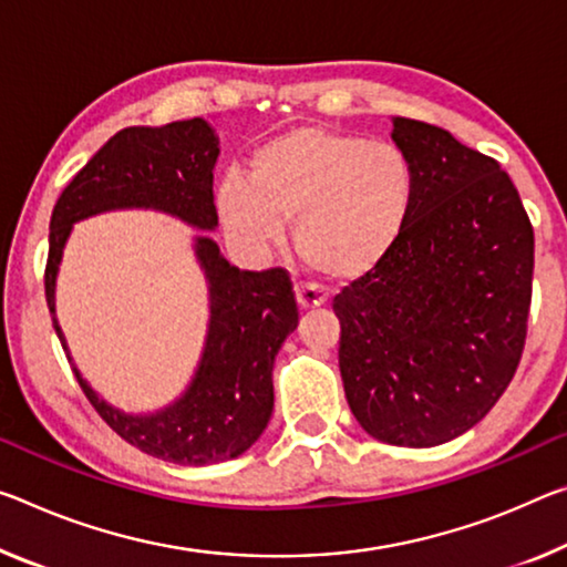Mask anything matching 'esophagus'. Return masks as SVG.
<instances>
[{
  "mask_svg": "<svg viewBox=\"0 0 567 567\" xmlns=\"http://www.w3.org/2000/svg\"><path fill=\"white\" fill-rule=\"evenodd\" d=\"M295 298H298V305L302 310H312V308H320V305L328 302V292L318 285L300 282V285H295Z\"/></svg>",
  "mask_w": 567,
  "mask_h": 567,
  "instance_id": "obj_1",
  "label": "esophagus"
}]
</instances>
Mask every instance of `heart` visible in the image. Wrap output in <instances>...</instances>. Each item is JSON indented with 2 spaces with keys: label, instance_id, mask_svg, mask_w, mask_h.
<instances>
[{
  "label": "heart",
  "instance_id": "b5f03b06",
  "mask_svg": "<svg viewBox=\"0 0 567 567\" xmlns=\"http://www.w3.org/2000/svg\"><path fill=\"white\" fill-rule=\"evenodd\" d=\"M416 182L393 143L305 125L265 143L251 174L229 171L217 204L237 235L272 245L295 219L305 262L340 280L379 267L406 229Z\"/></svg>",
  "mask_w": 567,
  "mask_h": 567
}]
</instances>
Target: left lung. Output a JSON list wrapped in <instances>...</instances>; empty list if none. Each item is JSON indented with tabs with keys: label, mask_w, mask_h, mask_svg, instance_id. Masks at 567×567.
Segmentation results:
<instances>
[{
	"label": "left lung",
	"mask_w": 567,
	"mask_h": 567,
	"mask_svg": "<svg viewBox=\"0 0 567 567\" xmlns=\"http://www.w3.org/2000/svg\"><path fill=\"white\" fill-rule=\"evenodd\" d=\"M416 194L391 255L343 287L338 363L368 434L436 446L499 401L525 350L535 231L492 156L452 133L393 118Z\"/></svg>",
	"instance_id": "8db88e82"
}]
</instances>
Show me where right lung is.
I'll return each instance as SVG.
<instances>
[{"label": "right lung", "instance_id": "right-lung-1", "mask_svg": "<svg viewBox=\"0 0 567 567\" xmlns=\"http://www.w3.org/2000/svg\"><path fill=\"white\" fill-rule=\"evenodd\" d=\"M217 138L202 118L133 125L115 133L78 171L52 209L44 267L50 312H55V272L73 221L123 206H154L199 229L217 227ZM196 255L212 285V328L184 399L156 416H125L97 399L73 368L80 389L115 434L156 460L186 466L235 460L257 442L275 406V355L298 328V300L287 269L245 272L231 267L206 237L196 241ZM52 326L65 348L55 318Z\"/></svg>", "mask_w": 567, "mask_h": 567}]
</instances>
